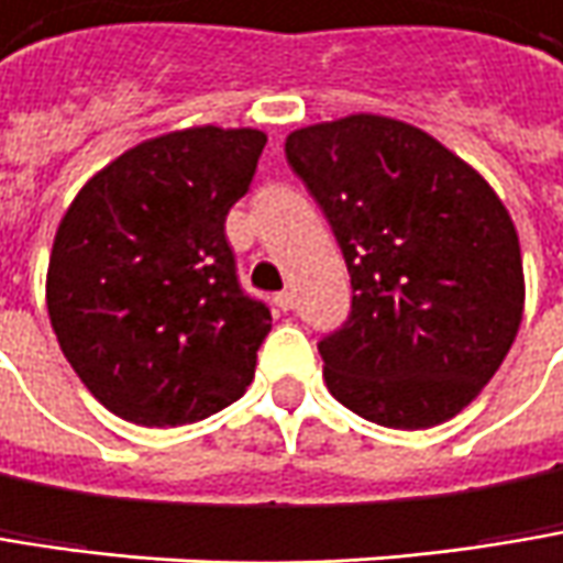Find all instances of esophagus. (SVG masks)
<instances>
[{"label": "esophagus", "mask_w": 563, "mask_h": 563, "mask_svg": "<svg viewBox=\"0 0 563 563\" xmlns=\"http://www.w3.org/2000/svg\"><path fill=\"white\" fill-rule=\"evenodd\" d=\"M275 307H278V310H291V307H295V291H291V288L278 291V295H275Z\"/></svg>", "instance_id": "obj_1"}]
</instances>
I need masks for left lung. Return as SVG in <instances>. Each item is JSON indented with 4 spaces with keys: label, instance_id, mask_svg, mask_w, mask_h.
I'll list each match as a JSON object with an SVG mask.
<instances>
[{
    "label": "left lung",
    "instance_id": "left-lung-1",
    "mask_svg": "<svg viewBox=\"0 0 563 563\" xmlns=\"http://www.w3.org/2000/svg\"><path fill=\"white\" fill-rule=\"evenodd\" d=\"M285 156L352 282L345 323L317 342L327 387L390 429L452 420L522 320L519 236L503 201L452 150L378 114L301 128Z\"/></svg>",
    "mask_w": 563,
    "mask_h": 563
}]
</instances>
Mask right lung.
Here are the masks:
<instances>
[{"label":"right lung","mask_w":563,"mask_h":563,"mask_svg":"<svg viewBox=\"0 0 563 563\" xmlns=\"http://www.w3.org/2000/svg\"><path fill=\"white\" fill-rule=\"evenodd\" d=\"M262 146L250 128L146 141L63 214L47 268L51 323L73 372L121 420H205L253 382L272 313L243 291L223 223Z\"/></svg>","instance_id":"1"}]
</instances>
